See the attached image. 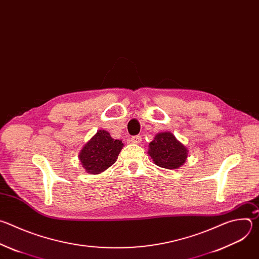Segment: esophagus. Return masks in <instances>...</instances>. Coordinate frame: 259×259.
Segmentation results:
<instances>
[{
	"label": "esophagus",
	"mask_w": 259,
	"mask_h": 259,
	"mask_svg": "<svg viewBox=\"0 0 259 259\" xmlns=\"http://www.w3.org/2000/svg\"><path fill=\"white\" fill-rule=\"evenodd\" d=\"M130 140H131L132 143H140L141 142V137L135 135V136H132Z\"/></svg>",
	"instance_id": "obj_1"
}]
</instances>
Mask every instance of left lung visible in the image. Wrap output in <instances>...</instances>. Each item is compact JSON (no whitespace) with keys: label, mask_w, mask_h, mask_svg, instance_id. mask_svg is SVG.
<instances>
[{"label":"left lung","mask_w":259,"mask_h":259,"mask_svg":"<svg viewBox=\"0 0 259 259\" xmlns=\"http://www.w3.org/2000/svg\"><path fill=\"white\" fill-rule=\"evenodd\" d=\"M149 149L154 163L165 169H177L188 158V149L171 132L158 133Z\"/></svg>","instance_id":"left-lung-1"}]
</instances>
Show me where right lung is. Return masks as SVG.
<instances>
[{"instance_id": "obj_1", "label": "right lung", "mask_w": 259, "mask_h": 259, "mask_svg": "<svg viewBox=\"0 0 259 259\" xmlns=\"http://www.w3.org/2000/svg\"><path fill=\"white\" fill-rule=\"evenodd\" d=\"M123 146L121 140L112 138L105 130H99L84 145L79 159L88 173L99 174L117 161Z\"/></svg>"}]
</instances>
